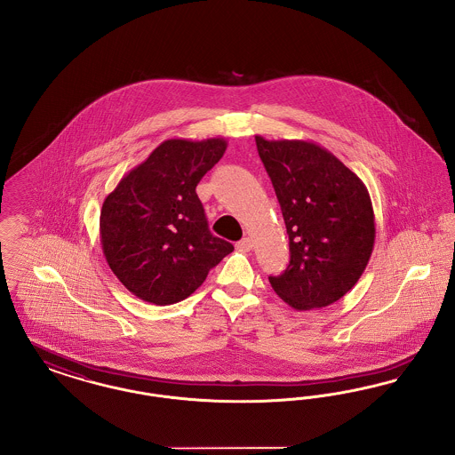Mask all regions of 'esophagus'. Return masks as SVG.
Segmentation results:
<instances>
[{"label": "esophagus", "mask_w": 455, "mask_h": 455, "mask_svg": "<svg viewBox=\"0 0 455 455\" xmlns=\"http://www.w3.org/2000/svg\"><path fill=\"white\" fill-rule=\"evenodd\" d=\"M252 238L245 237L242 238L240 242H237V249L238 251H243V252H247V251H251L252 249Z\"/></svg>", "instance_id": "esophagus-1"}]
</instances>
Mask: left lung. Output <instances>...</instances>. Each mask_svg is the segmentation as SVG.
Segmentation results:
<instances>
[{
    "instance_id": "8db88e82",
    "label": "left lung",
    "mask_w": 455,
    "mask_h": 455,
    "mask_svg": "<svg viewBox=\"0 0 455 455\" xmlns=\"http://www.w3.org/2000/svg\"><path fill=\"white\" fill-rule=\"evenodd\" d=\"M290 240V264L269 283L295 310L338 302L360 280L375 242L365 184L323 147L256 136Z\"/></svg>"
}]
</instances>
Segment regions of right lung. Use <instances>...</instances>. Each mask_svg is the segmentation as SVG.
<instances>
[{
	"mask_svg": "<svg viewBox=\"0 0 455 455\" xmlns=\"http://www.w3.org/2000/svg\"><path fill=\"white\" fill-rule=\"evenodd\" d=\"M227 150L223 138L167 140L126 173L100 212V243L112 273L155 305L188 299L234 245L210 232L196 195Z\"/></svg>",
	"mask_w": 455,
	"mask_h": 455,
	"instance_id": "obj_1",
	"label": "right lung"
}]
</instances>
